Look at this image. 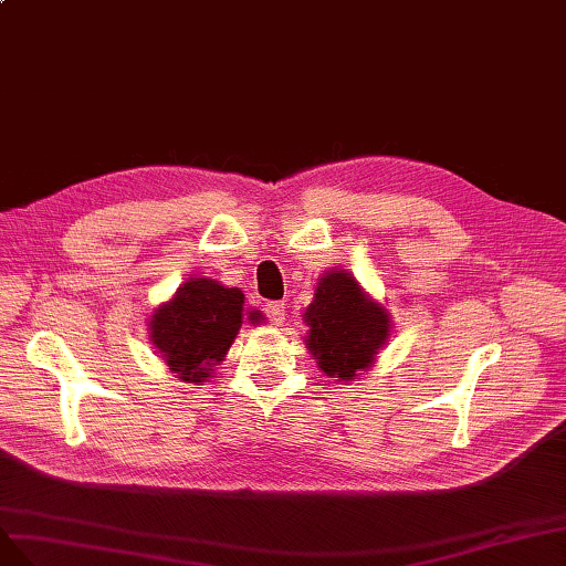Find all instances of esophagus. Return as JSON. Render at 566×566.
Here are the masks:
<instances>
[{"instance_id":"esophagus-1","label":"esophagus","mask_w":566,"mask_h":566,"mask_svg":"<svg viewBox=\"0 0 566 566\" xmlns=\"http://www.w3.org/2000/svg\"><path fill=\"white\" fill-rule=\"evenodd\" d=\"M265 315H268V319L272 322V325H284V319H286V313H284V303H280V301H270L268 305H265Z\"/></svg>"}]
</instances>
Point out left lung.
<instances>
[{"label": "left lung", "instance_id": "obj_1", "mask_svg": "<svg viewBox=\"0 0 566 566\" xmlns=\"http://www.w3.org/2000/svg\"><path fill=\"white\" fill-rule=\"evenodd\" d=\"M305 348L317 367L336 381H350L373 367L391 332L384 305L369 298L346 270H327L305 308Z\"/></svg>", "mask_w": 566, "mask_h": 566}]
</instances>
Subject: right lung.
Instances as JSON below:
<instances>
[{"label":"right lung","instance_id":"right-lung-1","mask_svg":"<svg viewBox=\"0 0 566 566\" xmlns=\"http://www.w3.org/2000/svg\"><path fill=\"white\" fill-rule=\"evenodd\" d=\"M251 325L261 311L249 313ZM244 322V294L208 277H191L175 296L158 305L149 322V336L160 358L177 379L199 384L224 360Z\"/></svg>","mask_w":566,"mask_h":566}]
</instances>
